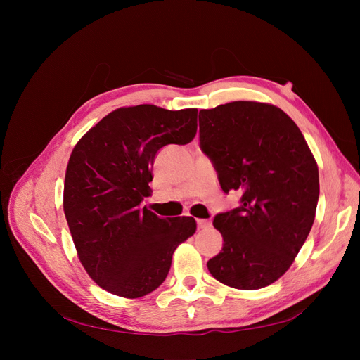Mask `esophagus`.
Instances as JSON below:
<instances>
[{
    "label": "esophagus",
    "instance_id": "1",
    "mask_svg": "<svg viewBox=\"0 0 360 360\" xmlns=\"http://www.w3.org/2000/svg\"><path fill=\"white\" fill-rule=\"evenodd\" d=\"M197 225H198L200 230H205V228H209L212 225V222L207 221V219H197Z\"/></svg>",
    "mask_w": 360,
    "mask_h": 360
}]
</instances>
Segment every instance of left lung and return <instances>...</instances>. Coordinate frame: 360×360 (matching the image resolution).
I'll use <instances>...</instances> for the list:
<instances>
[{"label": "left lung", "instance_id": "1", "mask_svg": "<svg viewBox=\"0 0 360 360\" xmlns=\"http://www.w3.org/2000/svg\"><path fill=\"white\" fill-rule=\"evenodd\" d=\"M201 150L240 207L214 216L222 250L207 267L238 290L274 284L292 264L317 210L319 167L296 123L275 105L230 102L200 111Z\"/></svg>", "mask_w": 360, "mask_h": 360}]
</instances>
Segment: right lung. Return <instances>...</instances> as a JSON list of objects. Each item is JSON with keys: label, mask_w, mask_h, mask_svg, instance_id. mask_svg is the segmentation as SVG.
Listing matches in <instances>:
<instances>
[{"label": "right lung", "mask_w": 360, "mask_h": 360, "mask_svg": "<svg viewBox=\"0 0 360 360\" xmlns=\"http://www.w3.org/2000/svg\"><path fill=\"white\" fill-rule=\"evenodd\" d=\"M195 108H118L75 146L64 179V214L86 274L126 299L155 291L165 281L176 248L197 231L193 217L162 219L141 207L151 189L155 156L168 144L197 135Z\"/></svg>", "instance_id": "1"}]
</instances>
